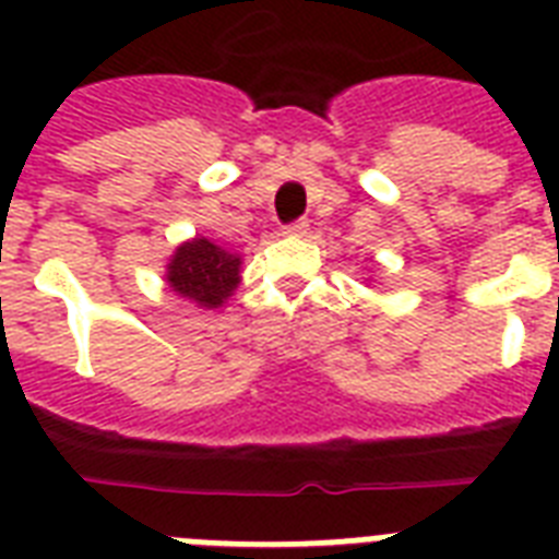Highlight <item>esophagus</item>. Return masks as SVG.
Masks as SVG:
<instances>
[{"mask_svg":"<svg viewBox=\"0 0 559 559\" xmlns=\"http://www.w3.org/2000/svg\"><path fill=\"white\" fill-rule=\"evenodd\" d=\"M307 219H296V223H289L287 228H284V235H293V237H301V235H307Z\"/></svg>","mask_w":559,"mask_h":559,"instance_id":"34e87169","label":"esophagus"}]
</instances>
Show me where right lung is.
<instances>
[{
	"label": "right lung",
	"mask_w": 559,
	"mask_h": 559,
	"mask_svg": "<svg viewBox=\"0 0 559 559\" xmlns=\"http://www.w3.org/2000/svg\"><path fill=\"white\" fill-rule=\"evenodd\" d=\"M240 254L197 235L174 249L165 266V284L174 296L186 298L200 310H217L240 287Z\"/></svg>",
	"instance_id": "1"
}]
</instances>
